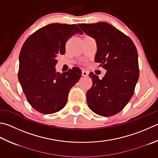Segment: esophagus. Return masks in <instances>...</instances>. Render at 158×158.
<instances>
[{"mask_svg":"<svg viewBox=\"0 0 158 158\" xmlns=\"http://www.w3.org/2000/svg\"><path fill=\"white\" fill-rule=\"evenodd\" d=\"M88 75V72L87 71H85V70H82V76H84V77H87Z\"/></svg>","mask_w":158,"mask_h":158,"instance_id":"1","label":"esophagus"}]
</instances>
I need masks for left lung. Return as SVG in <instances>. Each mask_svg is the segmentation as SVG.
<instances>
[{
  "instance_id": "left-lung-1",
  "label": "left lung",
  "mask_w": 158,
  "mask_h": 158,
  "mask_svg": "<svg viewBox=\"0 0 158 158\" xmlns=\"http://www.w3.org/2000/svg\"><path fill=\"white\" fill-rule=\"evenodd\" d=\"M97 41L94 61L106 70L102 79L89 74L93 85L86 93L92 111L103 117H110L123 110L133 97L139 79L138 54L132 40L106 22L78 24Z\"/></svg>"
}]
</instances>
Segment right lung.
Masks as SVG:
<instances>
[{"label":"right lung","mask_w":158,"mask_h":158,"mask_svg":"<svg viewBox=\"0 0 158 158\" xmlns=\"http://www.w3.org/2000/svg\"><path fill=\"white\" fill-rule=\"evenodd\" d=\"M75 34H83L77 25L52 23L31 34L23 45L18 78L27 102L39 113L61 110L81 76L77 67L62 74L55 69L57 54H65L66 41Z\"/></svg>","instance_id":"right-lung-1"}]
</instances>
